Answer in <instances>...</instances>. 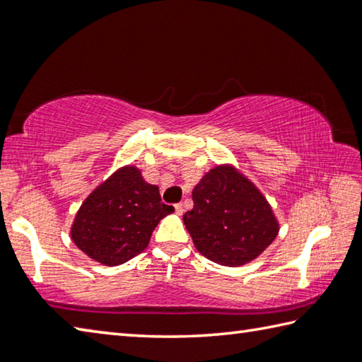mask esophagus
<instances>
[{
  "label": "esophagus",
  "mask_w": 362,
  "mask_h": 362,
  "mask_svg": "<svg viewBox=\"0 0 362 362\" xmlns=\"http://www.w3.org/2000/svg\"><path fill=\"white\" fill-rule=\"evenodd\" d=\"M174 207H175V212L180 216V214L183 212V204L182 203H177V204H174Z\"/></svg>",
  "instance_id": "esophagus-1"
}]
</instances>
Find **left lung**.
<instances>
[{
	"label": "left lung",
	"instance_id": "1",
	"mask_svg": "<svg viewBox=\"0 0 362 362\" xmlns=\"http://www.w3.org/2000/svg\"><path fill=\"white\" fill-rule=\"evenodd\" d=\"M183 222L196 249L226 267L254 260L278 235L272 207L252 183L231 168H216L193 189Z\"/></svg>",
	"mask_w": 362,
	"mask_h": 362
}]
</instances>
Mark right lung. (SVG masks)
Here are the masks:
<instances>
[{
    "instance_id": "1",
    "label": "right lung",
    "mask_w": 362,
    "mask_h": 362,
    "mask_svg": "<svg viewBox=\"0 0 362 362\" xmlns=\"http://www.w3.org/2000/svg\"><path fill=\"white\" fill-rule=\"evenodd\" d=\"M174 211L136 168H124L94 189L71 226L76 246L90 259L115 267L142 252L159 220Z\"/></svg>"
}]
</instances>
